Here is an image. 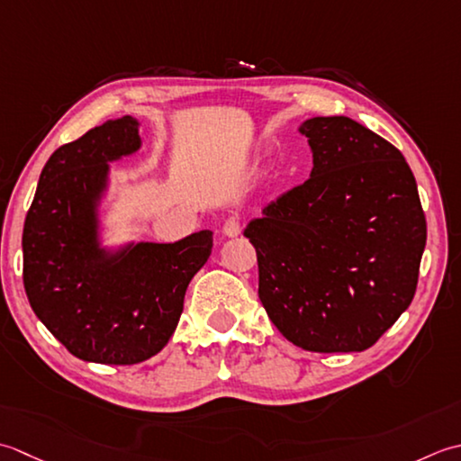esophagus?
Listing matches in <instances>:
<instances>
[{
	"mask_svg": "<svg viewBox=\"0 0 461 461\" xmlns=\"http://www.w3.org/2000/svg\"><path fill=\"white\" fill-rule=\"evenodd\" d=\"M240 230H242V227H240L239 217H230L227 222H224V227H222V234H224V237H229V239L239 237Z\"/></svg>",
	"mask_w": 461,
	"mask_h": 461,
	"instance_id": "1",
	"label": "esophagus"
}]
</instances>
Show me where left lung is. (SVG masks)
<instances>
[{"mask_svg": "<svg viewBox=\"0 0 461 461\" xmlns=\"http://www.w3.org/2000/svg\"><path fill=\"white\" fill-rule=\"evenodd\" d=\"M310 178L244 229L258 298L286 340L310 352H362L414 298L426 217L406 158L350 117L298 127Z\"/></svg>", "mask_w": 461, "mask_h": 461, "instance_id": "obj_1", "label": "left lung"}]
</instances>
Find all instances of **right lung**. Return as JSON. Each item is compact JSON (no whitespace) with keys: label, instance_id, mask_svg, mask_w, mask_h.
<instances>
[{"label":"right lung","instance_id":"1","mask_svg":"<svg viewBox=\"0 0 461 461\" xmlns=\"http://www.w3.org/2000/svg\"><path fill=\"white\" fill-rule=\"evenodd\" d=\"M133 117L111 119L45 163L23 224V286L35 316L79 360L137 364L165 348L212 232L176 242L103 244L111 163L143 140Z\"/></svg>","mask_w":461,"mask_h":461}]
</instances>
